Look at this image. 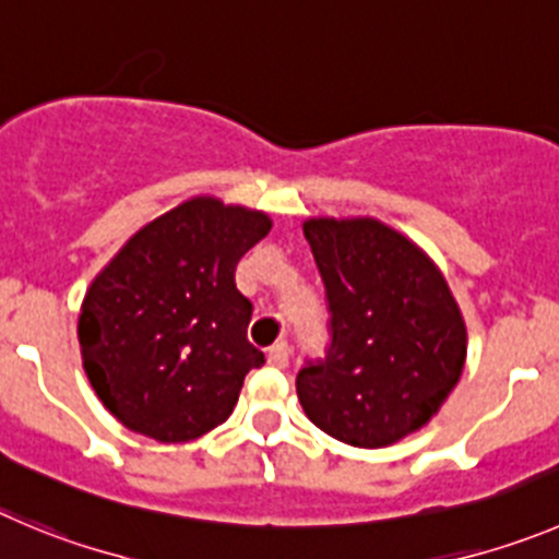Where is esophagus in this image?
Instances as JSON below:
<instances>
[{
  "label": "esophagus",
  "mask_w": 559,
  "mask_h": 559,
  "mask_svg": "<svg viewBox=\"0 0 559 559\" xmlns=\"http://www.w3.org/2000/svg\"><path fill=\"white\" fill-rule=\"evenodd\" d=\"M290 362V345L288 343H276L269 348V365L271 368H288Z\"/></svg>",
  "instance_id": "obj_1"
}]
</instances>
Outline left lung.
Returning a JSON list of instances; mask_svg holds the SVG:
<instances>
[{
  "mask_svg": "<svg viewBox=\"0 0 559 559\" xmlns=\"http://www.w3.org/2000/svg\"><path fill=\"white\" fill-rule=\"evenodd\" d=\"M305 238L326 290L329 345L296 376L301 408L345 444H395L459 384V305L423 249L381 222L310 219Z\"/></svg>",
  "mask_w": 559,
  "mask_h": 559,
  "instance_id": "8db88e82",
  "label": "left lung"
}]
</instances>
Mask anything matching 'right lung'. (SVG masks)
Here are the masks:
<instances>
[{"label":"right lung","mask_w":559,"mask_h":559,"mask_svg":"<svg viewBox=\"0 0 559 559\" xmlns=\"http://www.w3.org/2000/svg\"><path fill=\"white\" fill-rule=\"evenodd\" d=\"M269 230L260 211L194 197L95 276L79 316L84 373L126 428L178 444L230 417L243 376L265 362L236 265Z\"/></svg>","instance_id":"right-lung-1"}]
</instances>
